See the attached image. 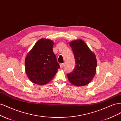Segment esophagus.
Masks as SVG:
<instances>
[{"label": "esophagus", "instance_id": "1", "mask_svg": "<svg viewBox=\"0 0 121 121\" xmlns=\"http://www.w3.org/2000/svg\"><path fill=\"white\" fill-rule=\"evenodd\" d=\"M64 66V63L60 64V68H63Z\"/></svg>", "mask_w": 121, "mask_h": 121}]
</instances>
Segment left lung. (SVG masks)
Returning a JSON list of instances; mask_svg holds the SVG:
<instances>
[{
	"mask_svg": "<svg viewBox=\"0 0 121 121\" xmlns=\"http://www.w3.org/2000/svg\"><path fill=\"white\" fill-rule=\"evenodd\" d=\"M75 59V67L72 72L67 74L69 81L76 86L86 85L91 82L96 71L95 55L91 52L82 40L69 43Z\"/></svg>",
	"mask_w": 121,
	"mask_h": 121,
	"instance_id": "8db88e82",
	"label": "left lung"
}]
</instances>
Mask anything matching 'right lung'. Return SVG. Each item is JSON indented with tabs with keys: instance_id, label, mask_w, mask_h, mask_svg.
Here are the masks:
<instances>
[{
	"instance_id": "right-lung-1",
	"label": "right lung",
	"mask_w": 121,
	"mask_h": 121,
	"mask_svg": "<svg viewBox=\"0 0 121 121\" xmlns=\"http://www.w3.org/2000/svg\"><path fill=\"white\" fill-rule=\"evenodd\" d=\"M53 45L52 40L41 39L27 55L25 70L32 82L44 85L53 78L60 68L53 52Z\"/></svg>"
}]
</instances>
